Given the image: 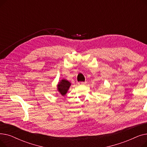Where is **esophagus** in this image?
<instances>
[{"instance_id":"esophagus-1","label":"esophagus","mask_w":147,"mask_h":147,"mask_svg":"<svg viewBox=\"0 0 147 147\" xmlns=\"http://www.w3.org/2000/svg\"><path fill=\"white\" fill-rule=\"evenodd\" d=\"M86 83V82H79L78 83L79 85H83V84H85Z\"/></svg>"}]
</instances>
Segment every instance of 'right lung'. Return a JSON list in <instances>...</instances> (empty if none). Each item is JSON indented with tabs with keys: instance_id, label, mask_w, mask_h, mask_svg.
I'll return each mask as SVG.
<instances>
[{
	"instance_id": "add662e5",
	"label": "right lung",
	"mask_w": 147,
	"mask_h": 147,
	"mask_svg": "<svg viewBox=\"0 0 147 147\" xmlns=\"http://www.w3.org/2000/svg\"><path fill=\"white\" fill-rule=\"evenodd\" d=\"M70 85L71 83L65 79L62 80V81H61L58 84V90L62 95L64 96L66 94Z\"/></svg>"
}]
</instances>
